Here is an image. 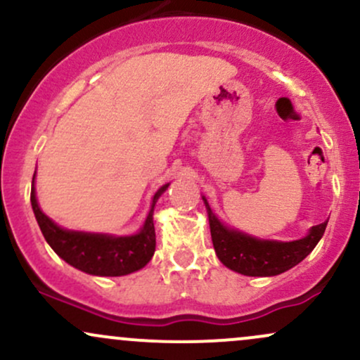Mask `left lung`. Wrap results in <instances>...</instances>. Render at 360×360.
<instances>
[{
  "instance_id": "8db88e82",
  "label": "left lung",
  "mask_w": 360,
  "mask_h": 360,
  "mask_svg": "<svg viewBox=\"0 0 360 360\" xmlns=\"http://www.w3.org/2000/svg\"><path fill=\"white\" fill-rule=\"evenodd\" d=\"M203 201L218 259L223 266L243 276L269 278V276H278L289 271L315 249L316 243L323 237L326 223H328L326 220L320 225L311 226L309 232L298 240H266V238L252 237L249 233L226 226L213 213L205 196Z\"/></svg>"
}]
</instances>
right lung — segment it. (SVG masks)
Returning a JSON list of instances; mask_svg holds the SVG:
<instances>
[{
  "instance_id": "1",
  "label": "right lung",
  "mask_w": 360,
  "mask_h": 360,
  "mask_svg": "<svg viewBox=\"0 0 360 360\" xmlns=\"http://www.w3.org/2000/svg\"><path fill=\"white\" fill-rule=\"evenodd\" d=\"M169 183L157 189L142 229L134 235H110L76 232L62 229L40 210L35 193V174L32 181V210L45 240L52 250L72 267L91 276H127L146 267L155 252L154 206Z\"/></svg>"
}]
</instances>
